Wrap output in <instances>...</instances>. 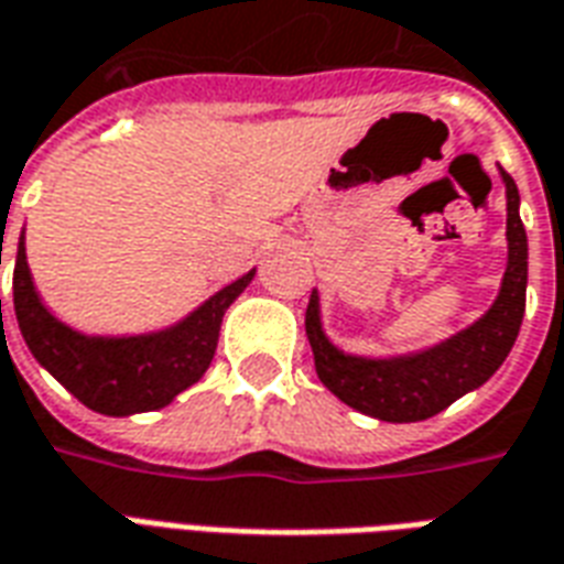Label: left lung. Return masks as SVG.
Wrapping results in <instances>:
<instances>
[{"label":"left lung","mask_w":564,"mask_h":564,"mask_svg":"<svg viewBox=\"0 0 564 564\" xmlns=\"http://www.w3.org/2000/svg\"><path fill=\"white\" fill-rule=\"evenodd\" d=\"M498 174L508 198V265L492 305L465 329L404 354H347L326 335L319 290L311 293L305 332L317 378L359 414L383 423H420L441 414L465 392L484 387L508 359L525 314L529 238L520 220V189L505 169Z\"/></svg>","instance_id":"1"}]
</instances>
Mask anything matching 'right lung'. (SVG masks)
Listing matches in <instances>:
<instances>
[{
    "label": "right lung",
    "mask_w": 564,
    "mask_h": 564,
    "mask_svg": "<svg viewBox=\"0 0 564 564\" xmlns=\"http://www.w3.org/2000/svg\"><path fill=\"white\" fill-rule=\"evenodd\" d=\"M253 274L257 269L226 283L172 326L139 335H96L68 326L44 305L26 262V235L20 232L14 314L35 362L78 402L96 414L132 416L160 411L202 380L217 350L223 314L245 293Z\"/></svg>",
    "instance_id": "right-lung-1"
}]
</instances>
